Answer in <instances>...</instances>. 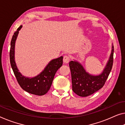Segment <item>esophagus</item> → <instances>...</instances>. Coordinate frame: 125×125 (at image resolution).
Returning a JSON list of instances; mask_svg holds the SVG:
<instances>
[{"instance_id":"34e87169","label":"esophagus","mask_w":125,"mask_h":125,"mask_svg":"<svg viewBox=\"0 0 125 125\" xmlns=\"http://www.w3.org/2000/svg\"><path fill=\"white\" fill-rule=\"evenodd\" d=\"M70 60V57L69 55H65L64 56V59H63V61L65 63H68L69 61Z\"/></svg>"}]
</instances>
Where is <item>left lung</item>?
<instances>
[{
	"label": "left lung",
	"mask_w": 125,
	"mask_h": 125,
	"mask_svg": "<svg viewBox=\"0 0 125 125\" xmlns=\"http://www.w3.org/2000/svg\"><path fill=\"white\" fill-rule=\"evenodd\" d=\"M114 48L112 46L110 57L102 73L98 76L91 75L84 70L82 65L76 61H71L69 67L71 71L72 89L80 97H87L101 89L112 70L114 62Z\"/></svg>",
	"instance_id": "obj_1"
}]
</instances>
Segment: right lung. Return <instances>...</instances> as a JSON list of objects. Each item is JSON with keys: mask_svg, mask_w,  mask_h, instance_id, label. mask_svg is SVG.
Instances as JSON below:
<instances>
[{"mask_svg": "<svg viewBox=\"0 0 125 125\" xmlns=\"http://www.w3.org/2000/svg\"><path fill=\"white\" fill-rule=\"evenodd\" d=\"M22 27V26L19 27L14 33L11 40L9 56L11 68L17 82L23 89L32 94L42 95L47 93L50 89L57 70L62 65L63 57L61 56L51 61L43 72L36 77L28 78L22 76L18 72L14 60L15 42L19 31L21 30Z\"/></svg>", "mask_w": 125, "mask_h": 125, "instance_id": "add662e5", "label": "right lung"}]
</instances>
